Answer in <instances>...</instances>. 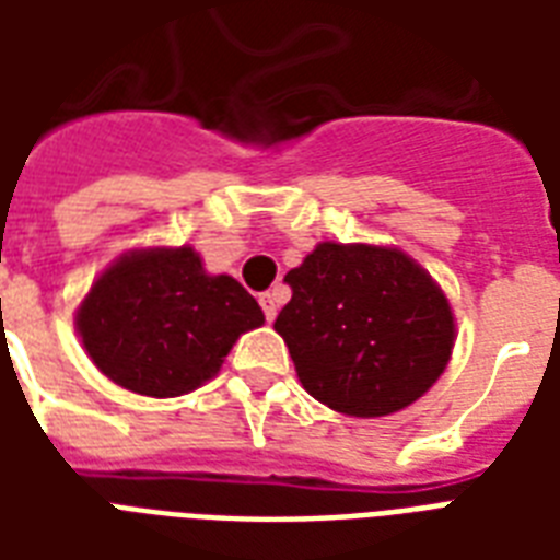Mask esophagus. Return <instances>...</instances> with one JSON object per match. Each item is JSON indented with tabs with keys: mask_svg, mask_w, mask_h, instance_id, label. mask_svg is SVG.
<instances>
[{
	"mask_svg": "<svg viewBox=\"0 0 560 560\" xmlns=\"http://www.w3.org/2000/svg\"><path fill=\"white\" fill-rule=\"evenodd\" d=\"M258 302H261L267 323H272V319H276V311H279V302H281L279 293H270V290H267V293H261V296H258Z\"/></svg>",
	"mask_w": 560,
	"mask_h": 560,
	"instance_id": "34e87169",
	"label": "esophagus"
}]
</instances>
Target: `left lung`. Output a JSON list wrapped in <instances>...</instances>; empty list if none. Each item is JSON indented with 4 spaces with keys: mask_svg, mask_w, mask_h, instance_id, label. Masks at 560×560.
<instances>
[{
    "mask_svg": "<svg viewBox=\"0 0 560 560\" xmlns=\"http://www.w3.org/2000/svg\"><path fill=\"white\" fill-rule=\"evenodd\" d=\"M284 281L293 296L276 331L325 407L389 416L421 398L451 360V305L398 249L325 241Z\"/></svg>",
    "mask_w": 560,
    "mask_h": 560,
    "instance_id": "obj_1",
    "label": "left lung"
}]
</instances>
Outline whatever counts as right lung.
I'll list each match as a JSON object with an SVG mask.
<instances>
[{"mask_svg": "<svg viewBox=\"0 0 560 560\" xmlns=\"http://www.w3.org/2000/svg\"><path fill=\"white\" fill-rule=\"evenodd\" d=\"M264 314L232 276H209L191 246L144 249L92 284L78 331L109 381L151 398L197 389Z\"/></svg>", "mask_w": 560, "mask_h": 560, "instance_id": "1", "label": "right lung"}]
</instances>
